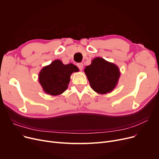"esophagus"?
<instances>
[{
  "label": "esophagus",
  "instance_id": "obj_1",
  "mask_svg": "<svg viewBox=\"0 0 159 159\" xmlns=\"http://www.w3.org/2000/svg\"><path fill=\"white\" fill-rule=\"evenodd\" d=\"M77 66H78V68H79L80 70H82L83 68H84V66H83L82 63H78Z\"/></svg>",
  "mask_w": 159,
  "mask_h": 159
}]
</instances>
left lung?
Here are the masks:
<instances>
[{
    "instance_id": "1",
    "label": "left lung",
    "mask_w": 159,
    "mask_h": 159,
    "mask_svg": "<svg viewBox=\"0 0 159 159\" xmlns=\"http://www.w3.org/2000/svg\"><path fill=\"white\" fill-rule=\"evenodd\" d=\"M84 72L91 88L100 94L112 91L117 84L120 74L117 66L101 57L95 58L86 67Z\"/></svg>"
}]
</instances>
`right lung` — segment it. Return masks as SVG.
Wrapping results in <instances>:
<instances>
[{"label":"right lung","mask_w":159,"mask_h":159,"mask_svg":"<svg viewBox=\"0 0 159 159\" xmlns=\"http://www.w3.org/2000/svg\"><path fill=\"white\" fill-rule=\"evenodd\" d=\"M79 71L73 64H64L60 60H55L41 70L39 80L44 92L51 95L62 94L68 88L72 73Z\"/></svg>","instance_id":"1"}]
</instances>
